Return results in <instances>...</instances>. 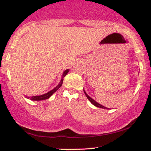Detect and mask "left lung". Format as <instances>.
<instances>
[{"label":"left lung","instance_id":"obj_1","mask_svg":"<svg viewBox=\"0 0 151 151\" xmlns=\"http://www.w3.org/2000/svg\"><path fill=\"white\" fill-rule=\"evenodd\" d=\"M84 93H85L86 96V97H87L88 99L89 100V101L91 102V103L93 105H94L95 106L99 107V108H101V109H108V108H106V107H105V106H104L101 105V104H100L97 103V102H96V101H94V100H93V99H91V97H90V96H89V95H88L87 93H86L85 92V91H84Z\"/></svg>","mask_w":151,"mask_h":151}]
</instances>
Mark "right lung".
<instances>
[{"instance_id":"right-lung-1","label":"right lung","mask_w":151,"mask_h":151,"mask_svg":"<svg viewBox=\"0 0 151 151\" xmlns=\"http://www.w3.org/2000/svg\"><path fill=\"white\" fill-rule=\"evenodd\" d=\"M69 70H65V72H63V74H62V79H61V80H60V83H59L58 85L55 88H54L52 90L50 91L49 92L45 93V94L40 95V96H31V97H27V98H30L31 100H32V101H42V100H45V99H49L50 96H51L52 95L53 93L57 91V90L59 89V88H60V86H62V82H63V79H64L63 78L65 77L66 75H67V74L69 72Z\"/></svg>"}]
</instances>
